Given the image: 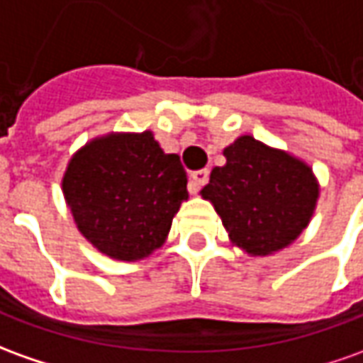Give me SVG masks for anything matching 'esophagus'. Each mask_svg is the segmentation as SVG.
Here are the masks:
<instances>
[{
  "mask_svg": "<svg viewBox=\"0 0 363 363\" xmlns=\"http://www.w3.org/2000/svg\"><path fill=\"white\" fill-rule=\"evenodd\" d=\"M209 179V169H197L191 174V182H194V189H199L201 186H206Z\"/></svg>",
  "mask_w": 363,
  "mask_h": 363,
  "instance_id": "obj_1",
  "label": "esophagus"
}]
</instances>
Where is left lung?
Returning a JSON list of instances; mask_svg holds the SVG:
<instances>
[{"label":"left lung","instance_id":"8db88e82","mask_svg":"<svg viewBox=\"0 0 363 363\" xmlns=\"http://www.w3.org/2000/svg\"><path fill=\"white\" fill-rule=\"evenodd\" d=\"M225 166L211 169L201 196L213 203L235 245L271 255L308 225L318 184L304 162L241 136L223 150Z\"/></svg>","mask_w":363,"mask_h":363}]
</instances>
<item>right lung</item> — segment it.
<instances>
[{
  "mask_svg": "<svg viewBox=\"0 0 363 363\" xmlns=\"http://www.w3.org/2000/svg\"><path fill=\"white\" fill-rule=\"evenodd\" d=\"M62 194L79 231L101 253L136 261L166 241L187 199V174L152 132L110 134L74 154Z\"/></svg>",
  "mask_w": 363,
  "mask_h": 363,
  "instance_id": "obj_1",
  "label": "right lung"
}]
</instances>
